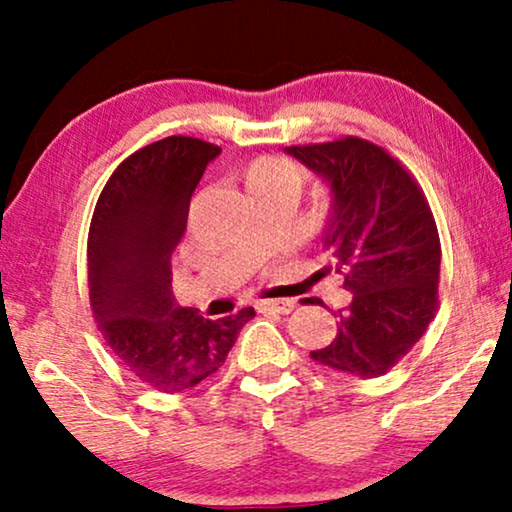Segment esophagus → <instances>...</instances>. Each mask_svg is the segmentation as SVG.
<instances>
[{
  "mask_svg": "<svg viewBox=\"0 0 512 512\" xmlns=\"http://www.w3.org/2000/svg\"><path fill=\"white\" fill-rule=\"evenodd\" d=\"M256 310H258V312L289 314V312L293 310V300H258Z\"/></svg>",
  "mask_w": 512,
  "mask_h": 512,
  "instance_id": "esophagus-1",
  "label": "esophagus"
}]
</instances>
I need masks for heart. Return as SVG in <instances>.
<instances>
[{
	"mask_svg": "<svg viewBox=\"0 0 512 512\" xmlns=\"http://www.w3.org/2000/svg\"><path fill=\"white\" fill-rule=\"evenodd\" d=\"M249 186L251 188H277V186H286L293 188V191L300 193L303 188V172L300 167H296L289 160L282 158H258L254 165L249 167Z\"/></svg>",
	"mask_w": 512,
	"mask_h": 512,
	"instance_id": "obj_1",
	"label": "heart"
}]
</instances>
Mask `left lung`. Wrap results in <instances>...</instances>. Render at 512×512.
Instances as JSON below:
<instances>
[{"instance_id": "obj_1", "label": "left lung", "mask_w": 512, "mask_h": 512, "mask_svg": "<svg viewBox=\"0 0 512 512\" xmlns=\"http://www.w3.org/2000/svg\"><path fill=\"white\" fill-rule=\"evenodd\" d=\"M286 156L328 188L319 242L352 293L338 333L310 352L321 366L356 377L394 368L431 324L438 307L440 240L422 191L398 160L359 137L289 146Z\"/></svg>"}]
</instances>
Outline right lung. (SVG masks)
Here are the masks:
<instances>
[{
	"label": "right lung",
	"mask_w": 512,
	"mask_h": 512,
	"mask_svg": "<svg viewBox=\"0 0 512 512\" xmlns=\"http://www.w3.org/2000/svg\"><path fill=\"white\" fill-rule=\"evenodd\" d=\"M221 149L165 137L118 165L88 235V286L97 326L118 361L165 394L198 387L233 349L254 307L205 319L172 293V254L186 233L202 172Z\"/></svg>",
	"instance_id": "add662e5"
}]
</instances>
